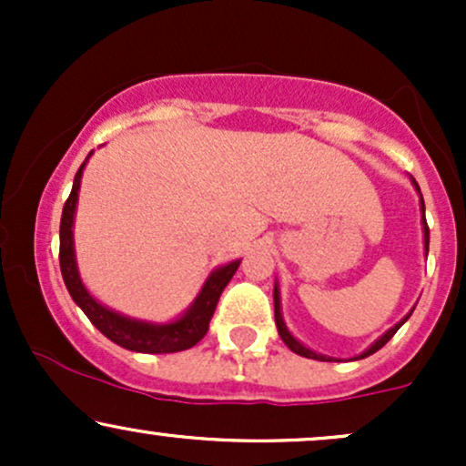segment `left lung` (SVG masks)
Listing matches in <instances>:
<instances>
[{
	"label": "left lung",
	"instance_id": "left-lung-1",
	"mask_svg": "<svg viewBox=\"0 0 466 466\" xmlns=\"http://www.w3.org/2000/svg\"><path fill=\"white\" fill-rule=\"evenodd\" d=\"M411 181H414V179H411ZM414 186H416V190H419V195H420V188H419V184H416V181H414ZM420 208H422V232H425V254H427V251H430V228H427V221H425V201H422V197H420ZM274 309H276V326H278V335H280V339L285 341V344L289 346V350H293V352H296V355H302V357H307V360L330 361V357H326V355H318V352H313L311 349H307V346L300 344V341H298L296 337H293L291 333H289V329H287L285 319H282V313H280V291H278V285L274 287ZM410 315H411V311H410L408 315H405V318L400 319L399 324H394L392 329H390L386 335H381V337H379V339L374 341V344L370 346V349H368V350H363L360 357H355V360H363V357L372 355V352H377L379 349H383V346H386L388 341L392 339V335L397 333V330L400 329V326H403L405 322H408V318H410Z\"/></svg>",
	"mask_w": 466,
	"mask_h": 466
}]
</instances>
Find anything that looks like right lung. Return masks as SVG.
<instances>
[{"mask_svg":"<svg viewBox=\"0 0 466 466\" xmlns=\"http://www.w3.org/2000/svg\"><path fill=\"white\" fill-rule=\"evenodd\" d=\"M85 164H87V159L80 164L76 177H74L72 192H69L66 206H63L61 217V249H58V260H61V274L63 280H66L69 296L83 309L89 322L105 337H109L114 344L122 346V349L133 352H148V355H162V352H179L192 349L208 333V326H210L212 315H215L218 298H221L228 282L232 280V276L237 274L240 260H234V263H228L212 271L208 276L206 285L201 287L199 296L190 304L188 311L168 324L142 322V319L127 318V315L106 309L105 304H100L85 289L78 274L76 256H74V212H76L80 177H83Z\"/></svg>","mask_w":466,"mask_h":466,"instance_id":"add662e5","label":"right lung"}]
</instances>
